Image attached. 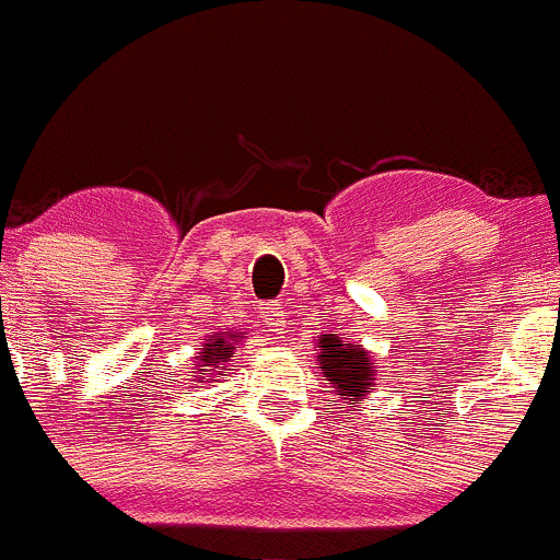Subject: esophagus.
I'll return each instance as SVG.
<instances>
[{
  "mask_svg": "<svg viewBox=\"0 0 560 560\" xmlns=\"http://www.w3.org/2000/svg\"><path fill=\"white\" fill-rule=\"evenodd\" d=\"M265 326H268L270 331H281V328L287 326L284 306H281V304H268V306H265Z\"/></svg>",
  "mask_w": 560,
  "mask_h": 560,
  "instance_id": "1",
  "label": "esophagus"
}]
</instances>
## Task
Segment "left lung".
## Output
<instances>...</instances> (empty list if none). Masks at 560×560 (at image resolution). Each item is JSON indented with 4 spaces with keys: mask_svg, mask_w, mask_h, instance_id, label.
I'll use <instances>...</instances> for the list:
<instances>
[{
    "mask_svg": "<svg viewBox=\"0 0 560 560\" xmlns=\"http://www.w3.org/2000/svg\"><path fill=\"white\" fill-rule=\"evenodd\" d=\"M317 364L328 384L334 386L348 409H362V400L373 392L378 368L368 348L353 342H342L337 334H320L317 337Z\"/></svg>",
    "mask_w": 560,
    "mask_h": 560,
    "instance_id": "left-lung-1",
    "label": "left lung"
}]
</instances>
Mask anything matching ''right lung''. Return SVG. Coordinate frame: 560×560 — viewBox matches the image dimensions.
<instances>
[{
  "mask_svg": "<svg viewBox=\"0 0 560 560\" xmlns=\"http://www.w3.org/2000/svg\"><path fill=\"white\" fill-rule=\"evenodd\" d=\"M243 342V331H223V334H212L207 342L198 348L196 357V378H207V384L221 378V373L226 370V362H232L234 345Z\"/></svg>",
  "mask_w": 560,
  "mask_h": 560,
  "instance_id": "obj_1",
  "label": "right lung"
}]
</instances>
